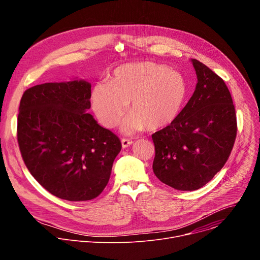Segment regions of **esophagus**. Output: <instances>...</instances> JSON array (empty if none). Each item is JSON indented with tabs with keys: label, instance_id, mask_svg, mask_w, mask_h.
Here are the masks:
<instances>
[{
	"label": "esophagus",
	"instance_id": "34e87169",
	"mask_svg": "<svg viewBox=\"0 0 260 260\" xmlns=\"http://www.w3.org/2000/svg\"><path fill=\"white\" fill-rule=\"evenodd\" d=\"M121 144H122L123 148H126L133 144V141L128 140V139H121Z\"/></svg>",
	"mask_w": 260,
	"mask_h": 260
}]
</instances>
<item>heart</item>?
Instances as JSON below:
<instances>
[{
    "mask_svg": "<svg viewBox=\"0 0 260 260\" xmlns=\"http://www.w3.org/2000/svg\"><path fill=\"white\" fill-rule=\"evenodd\" d=\"M188 93L187 81L178 71L154 61L129 62L116 68L109 82H98L91 90V107L102 125L114 127L125 112L121 125L129 134L157 131L180 115Z\"/></svg>",
    "mask_w": 260,
    "mask_h": 260,
    "instance_id": "1",
    "label": "heart"
}]
</instances>
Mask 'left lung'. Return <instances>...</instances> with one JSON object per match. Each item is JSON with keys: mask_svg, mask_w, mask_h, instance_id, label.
<instances>
[{"mask_svg": "<svg viewBox=\"0 0 260 260\" xmlns=\"http://www.w3.org/2000/svg\"><path fill=\"white\" fill-rule=\"evenodd\" d=\"M198 83L178 118L154 133L153 172L177 189L197 190L223 168L237 137L231 92L217 74L192 58Z\"/></svg>", "mask_w": 260, "mask_h": 260, "instance_id": "1", "label": "left lung"}]
</instances>
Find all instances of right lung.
Masks as SVG:
<instances>
[{"instance_id": "add662e5", "label": "right lung", "mask_w": 260, "mask_h": 260, "mask_svg": "<svg viewBox=\"0 0 260 260\" xmlns=\"http://www.w3.org/2000/svg\"><path fill=\"white\" fill-rule=\"evenodd\" d=\"M90 95L91 84L75 79L32 86L19 105L17 141L27 170L70 202L100 196L121 150L118 137L87 113Z\"/></svg>"}]
</instances>
